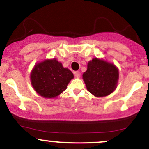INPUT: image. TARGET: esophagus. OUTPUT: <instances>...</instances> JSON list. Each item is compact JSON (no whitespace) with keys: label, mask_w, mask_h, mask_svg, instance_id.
Listing matches in <instances>:
<instances>
[{"label":"esophagus","mask_w":149,"mask_h":149,"mask_svg":"<svg viewBox=\"0 0 149 149\" xmlns=\"http://www.w3.org/2000/svg\"><path fill=\"white\" fill-rule=\"evenodd\" d=\"M74 75H75V76L78 78H79L80 77V73L79 72V71H74Z\"/></svg>","instance_id":"1"}]
</instances>
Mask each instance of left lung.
<instances>
[{"mask_svg": "<svg viewBox=\"0 0 149 149\" xmlns=\"http://www.w3.org/2000/svg\"><path fill=\"white\" fill-rule=\"evenodd\" d=\"M87 90L96 97L111 94L117 88L119 71L116 65L103 59L93 58L83 74Z\"/></svg>", "mask_w": 149, "mask_h": 149, "instance_id": "obj_1", "label": "left lung"}]
</instances>
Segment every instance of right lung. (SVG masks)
Here are the masks:
<instances>
[{
  "mask_svg": "<svg viewBox=\"0 0 149 149\" xmlns=\"http://www.w3.org/2000/svg\"><path fill=\"white\" fill-rule=\"evenodd\" d=\"M73 73L57 59H47L35 64L30 74L36 92L44 98H56L73 79Z\"/></svg>",
  "mask_w": 149,
  "mask_h": 149,
  "instance_id": "obj_1",
  "label": "right lung"
}]
</instances>
